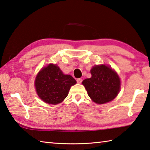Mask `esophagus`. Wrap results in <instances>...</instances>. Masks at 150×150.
<instances>
[{"label":"esophagus","instance_id":"obj_1","mask_svg":"<svg viewBox=\"0 0 150 150\" xmlns=\"http://www.w3.org/2000/svg\"><path fill=\"white\" fill-rule=\"evenodd\" d=\"M82 79L81 78H79V79H77V82L78 83H81V82H82Z\"/></svg>","mask_w":150,"mask_h":150}]
</instances>
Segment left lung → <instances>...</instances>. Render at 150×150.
Wrapping results in <instances>:
<instances>
[{
    "label": "left lung",
    "mask_w": 150,
    "mask_h": 150,
    "mask_svg": "<svg viewBox=\"0 0 150 150\" xmlns=\"http://www.w3.org/2000/svg\"><path fill=\"white\" fill-rule=\"evenodd\" d=\"M91 77L82 82L88 95L96 104H105L116 97L120 89V79L115 70L105 65H95Z\"/></svg>",
    "instance_id": "left-lung-1"
}]
</instances>
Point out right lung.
I'll use <instances>...</instances> for the list:
<instances>
[{
    "label": "right lung",
    "instance_id": "1",
    "mask_svg": "<svg viewBox=\"0 0 150 150\" xmlns=\"http://www.w3.org/2000/svg\"><path fill=\"white\" fill-rule=\"evenodd\" d=\"M76 81L70 75L63 74L56 64L50 63L40 71L34 85L39 97L47 104L57 105L67 97Z\"/></svg>",
    "mask_w": 150,
    "mask_h": 150
}]
</instances>
